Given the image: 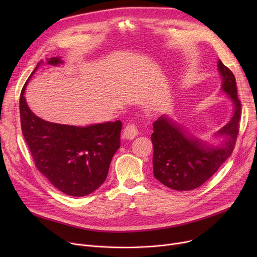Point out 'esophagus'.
I'll return each mask as SVG.
<instances>
[{"label": "esophagus", "mask_w": 257, "mask_h": 257, "mask_svg": "<svg viewBox=\"0 0 257 257\" xmlns=\"http://www.w3.org/2000/svg\"><path fill=\"white\" fill-rule=\"evenodd\" d=\"M139 134V130L138 127L134 124H129L125 127L124 131H123V137L126 140H133Z\"/></svg>", "instance_id": "1"}]
</instances>
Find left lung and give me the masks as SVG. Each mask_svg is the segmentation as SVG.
<instances>
[{"instance_id": "8db88e82", "label": "left lung", "mask_w": 257, "mask_h": 257, "mask_svg": "<svg viewBox=\"0 0 257 257\" xmlns=\"http://www.w3.org/2000/svg\"><path fill=\"white\" fill-rule=\"evenodd\" d=\"M222 90L233 105L228 123L214 133L222 138L218 145L195 138L167 114L153 123V173L155 178L175 191H192L203 184L231 155L238 134L240 102L232 72L218 61Z\"/></svg>"}]
</instances>
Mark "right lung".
I'll return each mask as SVG.
<instances>
[{"mask_svg": "<svg viewBox=\"0 0 257 257\" xmlns=\"http://www.w3.org/2000/svg\"><path fill=\"white\" fill-rule=\"evenodd\" d=\"M43 60L26 81L20 97L21 125L36 168L51 184L65 195L83 197L105 181L114 153L120 145L121 121H106L85 127L51 123L32 112L25 90ZM59 65L60 57L47 58Z\"/></svg>", "mask_w": 257, "mask_h": 257, "instance_id": "obj_1", "label": "right lung"}]
</instances>
